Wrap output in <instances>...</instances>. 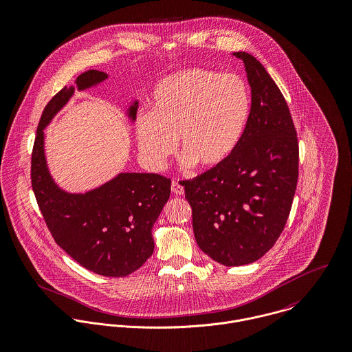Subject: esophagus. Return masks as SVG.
<instances>
[{
	"instance_id": "1",
	"label": "esophagus",
	"mask_w": 352,
	"mask_h": 352,
	"mask_svg": "<svg viewBox=\"0 0 352 352\" xmlns=\"http://www.w3.org/2000/svg\"><path fill=\"white\" fill-rule=\"evenodd\" d=\"M170 188H172V192L176 194V195H183V194H184V187H183L177 180H173V182H172Z\"/></svg>"
}]
</instances>
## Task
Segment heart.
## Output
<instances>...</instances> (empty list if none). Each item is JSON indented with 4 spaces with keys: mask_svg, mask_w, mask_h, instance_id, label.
<instances>
[{
    "mask_svg": "<svg viewBox=\"0 0 352 352\" xmlns=\"http://www.w3.org/2000/svg\"><path fill=\"white\" fill-rule=\"evenodd\" d=\"M149 115L135 123L144 161L161 169L176 151L182 165L214 169L239 148L248 126L251 96L236 74L190 67L161 80L151 92Z\"/></svg>",
    "mask_w": 352,
    "mask_h": 352,
    "instance_id": "1",
    "label": "heart"
}]
</instances>
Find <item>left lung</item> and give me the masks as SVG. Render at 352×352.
I'll return each mask as SVG.
<instances>
[{
    "instance_id": "1",
    "label": "left lung",
    "mask_w": 352,
    "mask_h": 352,
    "mask_svg": "<svg viewBox=\"0 0 352 352\" xmlns=\"http://www.w3.org/2000/svg\"><path fill=\"white\" fill-rule=\"evenodd\" d=\"M251 85L247 130L221 166L183 182L201 251L228 267L270 251L287 222L298 180V140L290 109L264 66L245 51Z\"/></svg>"
}]
</instances>
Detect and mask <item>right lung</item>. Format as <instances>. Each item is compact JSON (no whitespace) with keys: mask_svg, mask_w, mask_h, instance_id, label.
<instances>
[{"mask_svg":"<svg viewBox=\"0 0 352 352\" xmlns=\"http://www.w3.org/2000/svg\"><path fill=\"white\" fill-rule=\"evenodd\" d=\"M108 74L88 70L76 80L78 91L96 87ZM74 94L65 87L46 105L31 160V182L55 243L87 270L102 276H127L154 251L151 229L170 195V179L157 173H119L100 187L70 194L51 177L45 129ZM138 101L127 113L135 120Z\"/></svg>","mask_w":352,"mask_h":352,"instance_id":"1","label":"right lung"}]
</instances>
